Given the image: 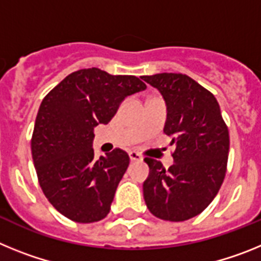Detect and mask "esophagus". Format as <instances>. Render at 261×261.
<instances>
[{"label":"esophagus","instance_id":"34e87169","mask_svg":"<svg viewBox=\"0 0 261 261\" xmlns=\"http://www.w3.org/2000/svg\"><path fill=\"white\" fill-rule=\"evenodd\" d=\"M129 158H130L132 162H140V161H142V155L138 154L137 151H129Z\"/></svg>","mask_w":261,"mask_h":261}]
</instances>
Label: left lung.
<instances>
[{
  "label": "left lung",
  "instance_id": "1",
  "mask_svg": "<svg viewBox=\"0 0 261 261\" xmlns=\"http://www.w3.org/2000/svg\"><path fill=\"white\" fill-rule=\"evenodd\" d=\"M158 89L167 107L163 132L172 138L174 165L145 158L150 172L144 199L151 214L180 222L201 213L223 183L229 155V129L211 91L181 73L142 75Z\"/></svg>",
  "mask_w": 261,
  "mask_h": 261
}]
</instances>
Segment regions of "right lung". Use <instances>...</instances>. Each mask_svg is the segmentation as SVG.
<instances>
[{"mask_svg":"<svg viewBox=\"0 0 261 261\" xmlns=\"http://www.w3.org/2000/svg\"><path fill=\"white\" fill-rule=\"evenodd\" d=\"M146 85L135 75L81 69L41 102L31 138L39 184L48 201L69 220L91 223L110 213L129 155L115 149L94 158V128L110 123L126 96Z\"/></svg>","mask_w":261,"mask_h":261,"instance_id":"add662e5","label":"right lung"}]
</instances>
